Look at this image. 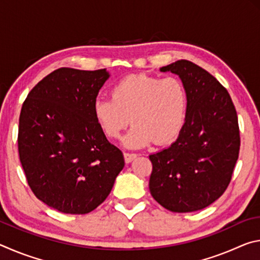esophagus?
Segmentation results:
<instances>
[{"instance_id": "esophagus-1", "label": "esophagus", "mask_w": 260, "mask_h": 260, "mask_svg": "<svg viewBox=\"0 0 260 260\" xmlns=\"http://www.w3.org/2000/svg\"><path fill=\"white\" fill-rule=\"evenodd\" d=\"M136 157H138V155H136V153L124 152V158H125V161L127 162V164H129L131 161H133Z\"/></svg>"}]
</instances>
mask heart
<instances>
[{
	"mask_svg": "<svg viewBox=\"0 0 260 260\" xmlns=\"http://www.w3.org/2000/svg\"><path fill=\"white\" fill-rule=\"evenodd\" d=\"M187 110V93L177 78L160 79L148 74H131L111 89V100L96 99L94 118L104 135L119 138L129 125L134 126L122 139L126 148L139 149L155 142H172L181 132Z\"/></svg>",
	"mask_w": 260,
	"mask_h": 260,
	"instance_id": "heart-1",
	"label": "heart"
}]
</instances>
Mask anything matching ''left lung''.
I'll use <instances>...</instances> for the list:
<instances>
[{
  "label": "left lung",
  "mask_w": 260,
  "mask_h": 260,
  "mask_svg": "<svg viewBox=\"0 0 260 260\" xmlns=\"http://www.w3.org/2000/svg\"><path fill=\"white\" fill-rule=\"evenodd\" d=\"M179 76L187 93L186 119L175 142L149 156L153 199L172 212L199 211L217 201L239 158L240 129L230 94L192 61L160 68Z\"/></svg>",
  "instance_id": "8db88e82"
}]
</instances>
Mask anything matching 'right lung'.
Listing matches in <instances>:
<instances>
[{"instance_id":"1","label":"right lung","mask_w":260,"mask_h":260,"mask_svg":"<svg viewBox=\"0 0 260 260\" xmlns=\"http://www.w3.org/2000/svg\"><path fill=\"white\" fill-rule=\"evenodd\" d=\"M109 77L105 69L55 70L21 108L18 151L26 180L39 200L59 212L95 210L125 166L122 152L107 140L93 113Z\"/></svg>"}]
</instances>
